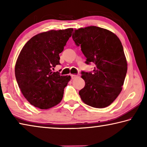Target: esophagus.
<instances>
[{"instance_id": "1", "label": "esophagus", "mask_w": 147, "mask_h": 147, "mask_svg": "<svg viewBox=\"0 0 147 147\" xmlns=\"http://www.w3.org/2000/svg\"><path fill=\"white\" fill-rule=\"evenodd\" d=\"M71 76L72 79H74V78H77V77L78 76V75H77V74H71Z\"/></svg>"}]
</instances>
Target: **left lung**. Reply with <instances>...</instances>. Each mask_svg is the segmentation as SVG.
I'll list each match as a JSON object with an SVG mask.
<instances>
[{"instance_id": "left-lung-1", "label": "left lung", "mask_w": 147, "mask_h": 147, "mask_svg": "<svg viewBox=\"0 0 147 147\" xmlns=\"http://www.w3.org/2000/svg\"><path fill=\"white\" fill-rule=\"evenodd\" d=\"M73 39L86 57V64H95L93 72H82L85 86L79 91L87 105L103 108L122 91L127 73V61L117 36L108 30L90 26L74 30Z\"/></svg>"}]
</instances>
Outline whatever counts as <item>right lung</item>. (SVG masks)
<instances>
[{"label":"right lung","instance_id":"1","mask_svg":"<svg viewBox=\"0 0 147 147\" xmlns=\"http://www.w3.org/2000/svg\"><path fill=\"white\" fill-rule=\"evenodd\" d=\"M73 28L42 32L30 39L17 58L15 74L21 91L30 104L47 109L60 102L70 76L52 71L59 65V56Z\"/></svg>","mask_w":147,"mask_h":147}]
</instances>
